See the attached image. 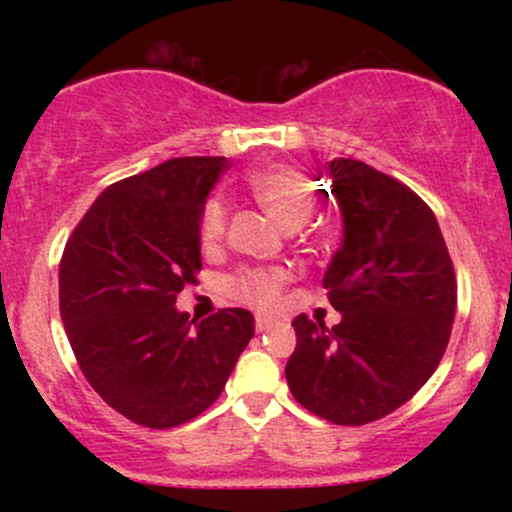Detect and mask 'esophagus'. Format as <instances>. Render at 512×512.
<instances>
[{"instance_id":"esophagus-1","label":"esophagus","mask_w":512,"mask_h":512,"mask_svg":"<svg viewBox=\"0 0 512 512\" xmlns=\"http://www.w3.org/2000/svg\"><path fill=\"white\" fill-rule=\"evenodd\" d=\"M272 327H276L274 317H267V315H257L255 317V330L257 332H267V330H272Z\"/></svg>"}]
</instances>
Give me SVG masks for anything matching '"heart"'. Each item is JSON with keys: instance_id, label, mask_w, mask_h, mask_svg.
Listing matches in <instances>:
<instances>
[{"instance_id": "heart-1", "label": "heart", "mask_w": 512, "mask_h": 512, "mask_svg": "<svg viewBox=\"0 0 512 512\" xmlns=\"http://www.w3.org/2000/svg\"><path fill=\"white\" fill-rule=\"evenodd\" d=\"M250 195L267 211L279 226L293 228L303 226L313 216L317 197L315 187L308 175L289 163H272V166L257 168L245 178ZM226 204L219 197H209L202 204L197 223V236L202 250H216L226 236ZM291 274L281 267L269 269H240L228 279V293L250 308H274L281 301V293L289 286Z\"/></svg>"}]
</instances>
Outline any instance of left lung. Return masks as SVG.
I'll use <instances>...</instances> for the list:
<instances>
[{"label":"left lung","instance_id":"8db88e82","mask_svg":"<svg viewBox=\"0 0 512 512\" xmlns=\"http://www.w3.org/2000/svg\"><path fill=\"white\" fill-rule=\"evenodd\" d=\"M344 243L322 286L342 322H291L286 380L296 402L337 426H363L409 402L448 349L457 279L428 204L354 158L327 166Z\"/></svg>","mask_w":512,"mask_h":512}]
</instances>
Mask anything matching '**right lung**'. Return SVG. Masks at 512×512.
Wrapping results in <instances>:
<instances>
[{
	"mask_svg": "<svg viewBox=\"0 0 512 512\" xmlns=\"http://www.w3.org/2000/svg\"><path fill=\"white\" fill-rule=\"evenodd\" d=\"M223 168V156H185L115 182L64 245L60 313L76 363L139 426L161 431L207 411L255 334L243 308L202 322L175 310L197 284L199 211Z\"/></svg>",
	"mask_w": 512,
	"mask_h": 512,
	"instance_id": "add662e5",
	"label": "right lung"
}]
</instances>
